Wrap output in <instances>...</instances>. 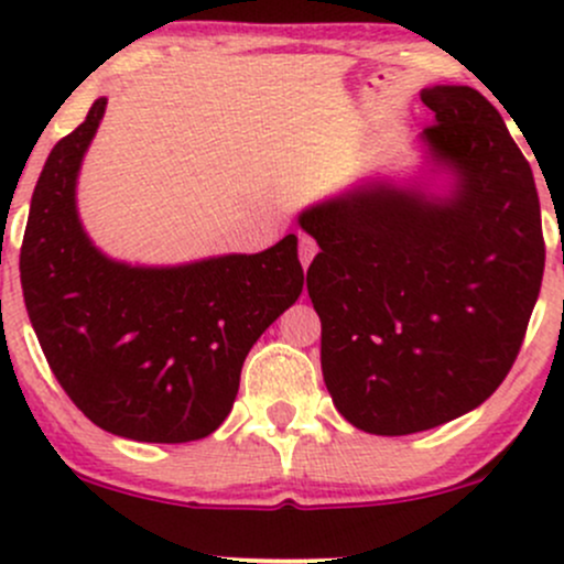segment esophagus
<instances>
[{"mask_svg":"<svg viewBox=\"0 0 564 564\" xmlns=\"http://www.w3.org/2000/svg\"><path fill=\"white\" fill-rule=\"evenodd\" d=\"M318 254V243H315V238L313 236H300V262H302V268H307L310 262H313V257Z\"/></svg>","mask_w":564,"mask_h":564,"instance_id":"34e87169","label":"esophagus"}]
</instances>
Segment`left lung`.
Listing matches in <instances>:
<instances>
[{"mask_svg": "<svg viewBox=\"0 0 564 564\" xmlns=\"http://www.w3.org/2000/svg\"><path fill=\"white\" fill-rule=\"evenodd\" d=\"M432 159L456 172L451 198L364 185L313 206L321 246L307 294L334 405L371 435L453 422L498 390L525 339L546 243L528 159L471 87L424 89Z\"/></svg>", "mask_w": 564, "mask_h": 564, "instance_id": "8db88e82", "label": "left lung"}]
</instances>
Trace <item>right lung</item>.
Segmentation results:
<instances>
[{
  "label": "right lung",
  "instance_id": "add662e5",
  "mask_svg": "<svg viewBox=\"0 0 564 564\" xmlns=\"http://www.w3.org/2000/svg\"><path fill=\"white\" fill-rule=\"evenodd\" d=\"M106 97L47 156L21 246V283L44 358L89 422L138 443L217 430L264 328L302 294L296 236L260 254L129 268L89 243L76 174Z\"/></svg>",
  "mask_w": 564,
  "mask_h": 564
}]
</instances>
